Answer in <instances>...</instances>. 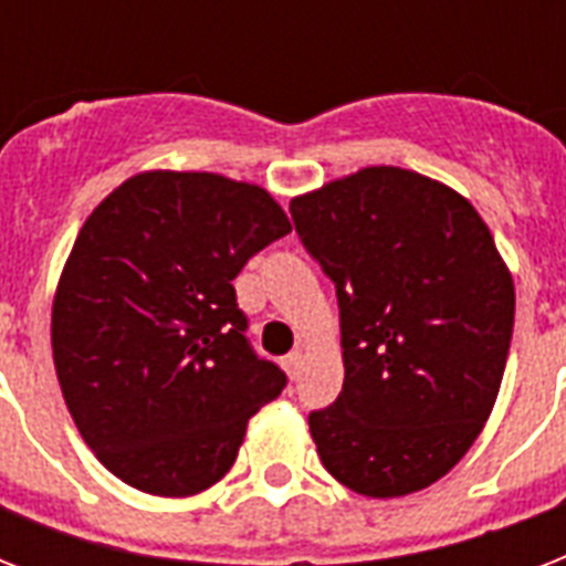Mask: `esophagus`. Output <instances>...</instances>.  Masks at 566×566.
<instances>
[{"label":"esophagus","instance_id":"obj_1","mask_svg":"<svg viewBox=\"0 0 566 566\" xmlns=\"http://www.w3.org/2000/svg\"><path fill=\"white\" fill-rule=\"evenodd\" d=\"M302 361H305V355H302V349H293L291 355H284V370H287V376L300 378Z\"/></svg>","mask_w":566,"mask_h":566}]
</instances>
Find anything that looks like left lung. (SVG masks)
I'll list each match as a JSON object with an SVG mask.
<instances>
[{
    "label": "left lung",
    "mask_w": 566,
    "mask_h": 566,
    "mask_svg": "<svg viewBox=\"0 0 566 566\" xmlns=\"http://www.w3.org/2000/svg\"><path fill=\"white\" fill-rule=\"evenodd\" d=\"M335 282L344 390L308 413L319 461L373 500L422 491L473 447L500 394L514 282L464 196L367 167L291 202Z\"/></svg>",
    "instance_id": "obj_1"
}]
</instances>
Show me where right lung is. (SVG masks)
<instances>
[{
  "mask_svg": "<svg viewBox=\"0 0 566 566\" xmlns=\"http://www.w3.org/2000/svg\"><path fill=\"white\" fill-rule=\"evenodd\" d=\"M291 222L264 188L140 172L75 238L52 305L57 381L111 473L193 496L229 473L249 417L287 385L252 349L234 279Z\"/></svg>",
  "mask_w": 566,
  "mask_h": 566,
  "instance_id": "add662e5",
  "label": "right lung"
}]
</instances>
